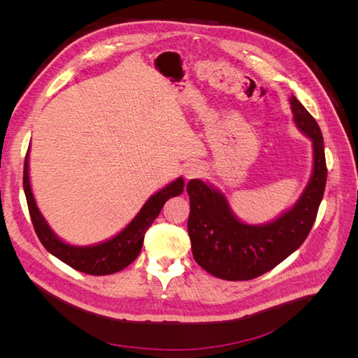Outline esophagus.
Instances as JSON below:
<instances>
[{"mask_svg": "<svg viewBox=\"0 0 358 358\" xmlns=\"http://www.w3.org/2000/svg\"><path fill=\"white\" fill-rule=\"evenodd\" d=\"M201 173H203V167L200 164H197V162H191V164L187 166L185 176H187V179H194V178L201 176Z\"/></svg>", "mask_w": 358, "mask_h": 358, "instance_id": "esophagus-1", "label": "esophagus"}]
</instances>
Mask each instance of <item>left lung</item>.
Returning a JSON list of instances; mask_svg holds the SVG:
<instances>
[{
    "label": "left lung",
    "instance_id": "left-lung-1",
    "mask_svg": "<svg viewBox=\"0 0 358 358\" xmlns=\"http://www.w3.org/2000/svg\"><path fill=\"white\" fill-rule=\"evenodd\" d=\"M294 122L313 143V171L297 203L278 220L248 225L233 215L220 191L199 179L188 182V234L194 259L210 275L248 280L272 270L301 246L317 220L327 182L321 129L294 95L289 99Z\"/></svg>",
    "mask_w": 358,
    "mask_h": 358
}]
</instances>
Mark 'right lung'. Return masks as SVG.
Segmentation results:
<instances>
[{"instance_id":"obj_1","label":"right lung","mask_w":358,"mask_h":358,"mask_svg":"<svg viewBox=\"0 0 358 358\" xmlns=\"http://www.w3.org/2000/svg\"><path fill=\"white\" fill-rule=\"evenodd\" d=\"M24 191L28 203V210L31 215L32 225L37 233V237L48 251L59 258L62 263L69 264L74 270L88 275H112L131 264L142 251L145 233L152 222L157 220L162 206L171 199L176 197L183 191V179L179 178L175 182L169 183L166 188L155 192L150 197L136 218L129 222L125 229L112 237L110 241L94 245V246H73L64 243L50 230V227L43 218L34 196H32L29 176H28V152L24 164Z\"/></svg>"}]
</instances>
